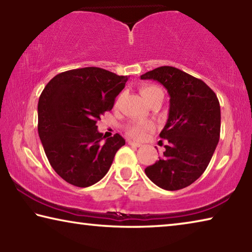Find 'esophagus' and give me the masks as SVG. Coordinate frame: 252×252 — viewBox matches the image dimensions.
Returning a JSON list of instances; mask_svg holds the SVG:
<instances>
[{"label": "esophagus", "mask_w": 252, "mask_h": 252, "mask_svg": "<svg viewBox=\"0 0 252 252\" xmlns=\"http://www.w3.org/2000/svg\"><path fill=\"white\" fill-rule=\"evenodd\" d=\"M127 144H129V146H132V147H136V148H140V147H141V143H139V142H134V141H131V140H129V141H127Z\"/></svg>", "instance_id": "34e87169"}]
</instances>
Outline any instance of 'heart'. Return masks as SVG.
<instances>
[{
    "mask_svg": "<svg viewBox=\"0 0 252 252\" xmlns=\"http://www.w3.org/2000/svg\"><path fill=\"white\" fill-rule=\"evenodd\" d=\"M140 93L144 97L148 103H150L157 97H162L163 99V92L157 85H143L140 88ZM153 130V125L151 122H138L130 125L126 127V133L130 138L133 139H142L147 135L148 132Z\"/></svg>",
    "mask_w": 252,
    "mask_h": 252,
    "instance_id": "obj_1",
    "label": "heart"
}]
</instances>
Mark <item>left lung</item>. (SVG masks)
I'll use <instances>...</instances> for the list:
<instances>
[{"label": "left lung", "mask_w": 252, "mask_h": 252, "mask_svg": "<svg viewBox=\"0 0 252 252\" xmlns=\"http://www.w3.org/2000/svg\"><path fill=\"white\" fill-rule=\"evenodd\" d=\"M141 79L158 81L170 95L169 118L160 133L165 151L144 172L162 189H183L201 177L219 142V100L202 80L173 66L157 67Z\"/></svg>", "instance_id": "left-lung-1"}]
</instances>
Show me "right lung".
<instances>
[{"label":"right lung","mask_w":252,"mask_h":252,"mask_svg":"<svg viewBox=\"0 0 252 252\" xmlns=\"http://www.w3.org/2000/svg\"><path fill=\"white\" fill-rule=\"evenodd\" d=\"M127 76L101 67L59 73L45 85L37 104V131L51 167L70 185L87 188L103 178L126 140L105 136L96 122L114 101Z\"/></svg>","instance_id":"obj_1"}]
</instances>
